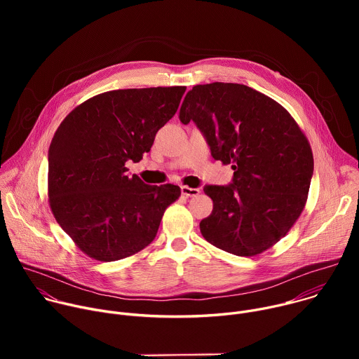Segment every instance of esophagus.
Listing matches in <instances>:
<instances>
[{
    "mask_svg": "<svg viewBox=\"0 0 359 359\" xmlns=\"http://www.w3.org/2000/svg\"><path fill=\"white\" fill-rule=\"evenodd\" d=\"M200 193V189H193L189 186H182V194L186 197H194Z\"/></svg>",
    "mask_w": 359,
    "mask_h": 359,
    "instance_id": "1",
    "label": "esophagus"
}]
</instances>
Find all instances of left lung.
Returning <instances> with one entry per match:
<instances>
[{"label":"left lung","mask_w":359,"mask_h":359,"mask_svg":"<svg viewBox=\"0 0 359 359\" xmlns=\"http://www.w3.org/2000/svg\"><path fill=\"white\" fill-rule=\"evenodd\" d=\"M194 122L212 156L231 163L233 182L204 186L213 212L200 222L210 244L251 257L280 241L304 210L314 172L311 146L292 116L240 83L196 85L179 114Z\"/></svg>","instance_id":"1"}]
</instances>
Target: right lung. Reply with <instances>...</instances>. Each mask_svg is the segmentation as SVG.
I'll return each instance as SVG.
<instances>
[{
    "label": "right lung",
    "mask_w": 359,
    "mask_h": 359,
    "mask_svg": "<svg viewBox=\"0 0 359 359\" xmlns=\"http://www.w3.org/2000/svg\"><path fill=\"white\" fill-rule=\"evenodd\" d=\"M186 86L118 89L76 107L48 151V197L55 220L99 262H116L147 247L165 210L180 196L175 184L149 186L128 176L158 130L176 114Z\"/></svg>",
    "instance_id": "right-lung-1"
}]
</instances>
